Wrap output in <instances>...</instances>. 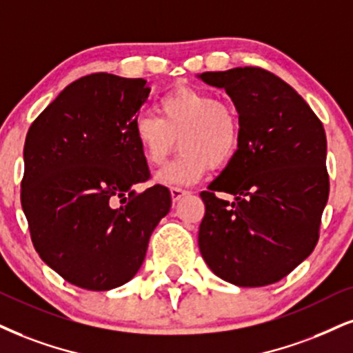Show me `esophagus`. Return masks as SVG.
Returning a JSON list of instances; mask_svg holds the SVG:
<instances>
[{"mask_svg": "<svg viewBox=\"0 0 353 353\" xmlns=\"http://www.w3.org/2000/svg\"><path fill=\"white\" fill-rule=\"evenodd\" d=\"M170 193H172V199L173 201H180L181 198L186 196V194H190V191L186 190H181V188H176V186H173V188H170Z\"/></svg>", "mask_w": 353, "mask_h": 353, "instance_id": "esophagus-1", "label": "esophagus"}]
</instances>
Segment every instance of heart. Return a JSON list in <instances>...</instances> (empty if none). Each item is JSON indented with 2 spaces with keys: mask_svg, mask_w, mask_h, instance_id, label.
I'll list each match as a JSON object with an SVG mask.
<instances>
[{
  "mask_svg": "<svg viewBox=\"0 0 353 353\" xmlns=\"http://www.w3.org/2000/svg\"><path fill=\"white\" fill-rule=\"evenodd\" d=\"M159 116L142 112L132 125L141 154L150 167H160L175 149L181 154L155 175L160 185H193L211 167L224 168L232 162L241 142V123L236 110L216 101L208 91L178 88L160 98Z\"/></svg>",
  "mask_w": 353,
  "mask_h": 353,
  "instance_id": "heart-1",
  "label": "heart"
}]
</instances>
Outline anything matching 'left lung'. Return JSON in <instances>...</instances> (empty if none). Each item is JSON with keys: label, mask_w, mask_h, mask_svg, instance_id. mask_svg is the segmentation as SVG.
<instances>
[{"label": "left lung", "mask_w": 353, "mask_h": 353, "mask_svg": "<svg viewBox=\"0 0 353 353\" xmlns=\"http://www.w3.org/2000/svg\"><path fill=\"white\" fill-rule=\"evenodd\" d=\"M239 112L236 157L203 191L198 245L212 273L236 286L280 281L314 250L329 198L325 132L288 83L259 67L204 72ZM216 192L232 194L229 203Z\"/></svg>", "instance_id": "obj_1"}]
</instances>
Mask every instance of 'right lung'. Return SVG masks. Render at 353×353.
Segmentation results:
<instances>
[{"label": "right lung", "instance_id": "right-lung-1", "mask_svg": "<svg viewBox=\"0 0 353 353\" xmlns=\"http://www.w3.org/2000/svg\"><path fill=\"white\" fill-rule=\"evenodd\" d=\"M93 73L73 81L28 130L21 204L37 254L63 280L108 291L132 280L172 208L149 180L132 125L150 88Z\"/></svg>", "mask_w": 353, "mask_h": 353}]
</instances>
